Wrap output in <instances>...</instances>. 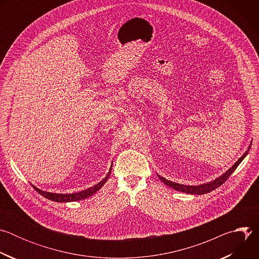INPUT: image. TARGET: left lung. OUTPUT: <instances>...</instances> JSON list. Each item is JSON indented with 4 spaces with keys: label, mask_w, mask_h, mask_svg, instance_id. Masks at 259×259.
<instances>
[{
    "label": "left lung",
    "mask_w": 259,
    "mask_h": 259,
    "mask_svg": "<svg viewBox=\"0 0 259 259\" xmlns=\"http://www.w3.org/2000/svg\"><path fill=\"white\" fill-rule=\"evenodd\" d=\"M251 144L249 145L248 150L244 153V155L227 171L225 172L223 175L215 178L214 180L210 181V182H207V183H203V184H200V186H184V184H180V183H177V182H173L171 180H168L164 177H162L161 175L157 174L158 177L160 178L161 181H163L166 186L172 188L173 190H176L178 192H181V193H186V194H191V195H204V194H207V193H210L212 191H214L215 189H217L218 187H220L221 184L225 183L228 178L231 176V174L237 169V167L240 165V163L245 159V157L248 155L249 153V150L251 147Z\"/></svg>",
    "instance_id": "1"
}]
</instances>
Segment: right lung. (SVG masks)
<instances>
[{
	"label": "right lung",
	"mask_w": 259,
	"mask_h": 259,
	"mask_svg": "<svg viewBox=\"0 0 259 259\" xmlns=\"http://www.w3.org/2000/svg\"><path fill=\"white\" fill-rule=\"evenodd\" d=\"M112 167H113V163H112V166H110L109 168V171L108 173L106 174V176L100 181L98 182L97 184H95V186L87 189V190H84L82 192H79V193H73V194H56V193H49V192H45V191H42L38 188H35L34 186H32V188L38 192L40 195H42L44 198L48 199V200H51V201H54V202H58V203H66V202H75V201H80V200H84V199H87L88 197H91L92 195H94L96 192H98L102 187L103 184L107 181L109 175H110V172H112Z\"/></svg>",
	"instance_id": "right-lung-1"
}]
</instances>
